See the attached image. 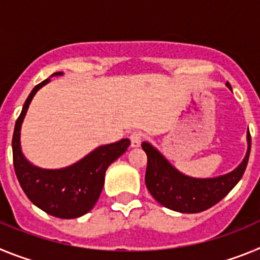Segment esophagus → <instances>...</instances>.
Wrapping results in <instances>:
<instances>
[{
	"instance_id": "esophagus-1",
	"label": "esophagus",
	"mask_w": 260,
	"mask_h": 260,
	"mask_svg": "<svg viewBox=\"0 0 260 260\" xmlns=\"http://www.w3.org/2000/svg\"><path fill=\"white\" fill-rule=\"evenodd\" d=\"M142 139H143V134L139 132H135L130 135V143L132 147H139L142 143Z\"/></svg>"
}]
</instances>
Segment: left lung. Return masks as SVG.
Listing matches in <instances>:
<instances>
[{"mask_svg": "<svg viewBox=\"0 0 260 260\" xmlns=\"http://www.w3.org/2000/svg\"><path fill=\"white\" fill-rule=\"evenodd\" d=\"M231 88V84L226 83ZM247 153L240 167L225 176L216 178H192L180 173L167 161V158L151 144L142 143L147 153L146 186L153 198L169 210L182 213H197L206 211L219 203L237 185L249 161L251 137L247 132Z\"/></svg>", "mask_w": 260, "mask_h": 260, "instance_id": "left-lung-1", "label": "left lung"}]
</instances>
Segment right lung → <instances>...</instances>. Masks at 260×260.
I'll return each instance as SVG.
<instances>
[{
    "instance_id": "obj_1",
    "label": "right lung",
    "mask_w": 260,
    "mask_h": 260,
    "mask_svg": "<svg viewBox=\"0 0 260 260\" xmlns=\"http://www.w3.org/2000/svg\"><path fill=\"white\" fill-rule=\"evenodd\" d=\"M48 82L49 79L43 80L32 89L15 122L13 134L14 169L23 191L35 206L54 217L74 219L92 210L102 194L108 167L125 153L130 141L121 139L116 143L99 147L77 164L63 169L47 171L29 164L20 150V126L32 98Z\"/></svg>"
}]
</instances>
